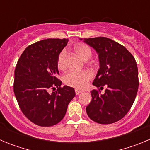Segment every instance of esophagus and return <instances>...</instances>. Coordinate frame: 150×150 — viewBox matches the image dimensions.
Wrapping results in <instances>:
<instances>
[{"mask_svg":"<svg viewBox=\"0 0 150 150\" xmlns=\"http://www.w3.org/2000/svg\"><path fill=\"white\" fill-rule=\"evenodd\" d=\"M75 92H76V95H79V93H81L82 91L80 89H78V88H76V89H75Z\"/></svg>","mask_w":150,"mask_h":150,"instance_id":"1","label":"esophagus"}]
</instances>
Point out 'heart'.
Listing matches in <instances>:
<instances>
[{"mask_svg": "<svg viewBox=\"0 0 150 150\" xmlns=\"http://www.w3.org/2000/svg\"><path fill=\"white\" fill-rule=\"evenodd\" d=\"M74 50L77 55L83 60L87 61L91 57V50L86 44H78L75 46ZM57 67L59 70H64L66 67V50H63L59 52L57 58ZM93 76L90 71H71L64 76V83L71 87L83 88L88 84V82Z\"/></svg>", "mask_w": 150, "mask_h": 150, "instance_id": "heart-1", "label": "heart"}]
</instances>
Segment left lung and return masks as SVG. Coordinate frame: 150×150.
Masks as SVG:
<instances>
[{"mask_svg":"<svg viewBox=\"0 0 150 150\" xmlns=\"http://www.w3.org/2000/svg\"><path fill=\"white\" fill-rule=\"evenodd\" d=\"M84 42L98 54L100 68L92 84L100 89L107 87L103 95L95 89L91 91L87 115L99 124L114 123L128 113L135 100L139 86L137 63L125 46L110 38H85Z\"/></svg>","mask_w":150,"mask_h":150,"instance_id":"1","label":"left lung"}]
</instances>
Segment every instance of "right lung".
<instances>
[{
    "instance_id": "add662e5",
    "label": "right lung",
    "mask_w": 150,
    "mask_h": 150,
    "mask_svg": "<svg viewBox=\"0 0 150 150\" xmlns=\"http://www.w3.org/2000/svg\"><path fill=\"white\" fill-rule=\"evenodd\" d=\"M67 39H46L30 45L24 50L14 73L13 90L23 114L43 127L62 121L67 106L75 96L74 88L62 87L57 58ZM55 92L50 93V89Z\"/></svg>"
}]
</instances>
